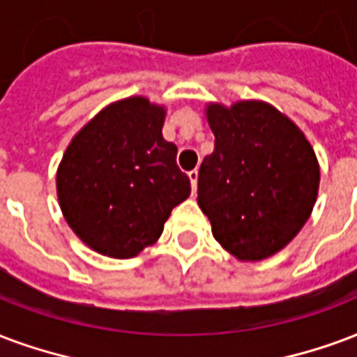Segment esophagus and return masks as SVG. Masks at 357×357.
Masks as SVG:
<instances>
[{
    "mask_svg": "<svg viewBox=\"0 0 357 357\" xmlns=\"http://www.w3.org/2000/svg\"><path fill=\"white\" fill-rule=\"evenodd\" d=\"M189 179H191L192 192H197V183H199V170L189 172Z\"/></svg>",
    "mask_w": 357,
    "mask_h": 357,
    "instance_id": "34e87169",
    "label": "esophagus"
}]
</instances>
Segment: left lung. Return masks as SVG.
<instances>
[{
	"instance_id": "8db88e82",
	"label": "left lung",
	"mask_w": 357,
	"mask_h": 357,
	"mask_svg": "<svg viewBox=\"0 0 357 357\" xmlns=\"http://www.w3.org/2000/svg\"><path fill=\"white\" fill-rule=\"evenodd\" d=\"M215 136L199 170V206L213 238L238 261L291 242L318 199L319 165L305 132L263 100L206 104Z\"/></svg>"
}]
</instances>
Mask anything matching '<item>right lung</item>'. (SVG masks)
Here are the masks:
<instances>
[{
  "mask_svg": "<svg viewBox=\"0 0 357 357\" xmlns=\"http://www.w3.org/2000/svg\"><path fill=\"white\" fill-rule=\"evenodd\" d=\"M165 119V105L130 96L105 105L71 138L56 170L58 204L94 252L136 257L191 195L178 147L162 138Z\"/></svg>",
  "mask_w": 357,
  "mask_h": 357,
  "instance_id": "obj_1",
  "label": "right lung"
}]
</instances>
